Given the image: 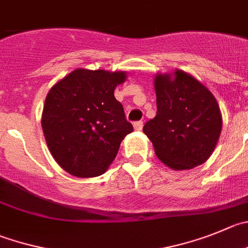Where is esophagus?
Listing matches in <instances>:
<instances>
[{"label":"esophagus","instance_id":"34e87169","mask_svg":"<svg viewBox=\"0 0 248 248\" xmlns=\"http://www.w3.org/2000/svg\"><path fill=\"white\" fill-rule=\"evenodd\" d=\"M142 126H143L142 122H135V123H134V129H135L136 131L142 130Z\"/></svg>","mask_w":248,"mask_h":248}]
</instances>
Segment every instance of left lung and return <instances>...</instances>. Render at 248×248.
<instances>
[{"mask_svg":"<svg viewBox=\"0 0 248 248\" xmlns=\"http://www.w3.org/2000/svg\"><path fill=\"white\" fill-rule=\"evenodd\" d=\"M157 114L143 126L159 161L174 170L192 169L211 157L223 118L213 93L183 70L155 77Z\"/></svg>","mask_w":248,"mask_h":248,"instance_id":"1","label":"left lung"}]
</instances>
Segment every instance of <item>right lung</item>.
Here are the masks:
<instances>
[{
	"label": "right lung",
	"instance_id": "add662e5",
	"mask_svg": "<svg viewBox=\"0 0 248 248\" xmlns=\"http://www.w3.org/2000/svg\"><path fill=\"white\" fill-rule=\"evenodd\" d=\"M125 72L73 70L49 89L41 126L52 157L67 173L93 178L114 161L120 142L134 130L114 97Z\"/></svg>",
	"mask_w": 248,
	"mask_h": 248
}]
</instances>
